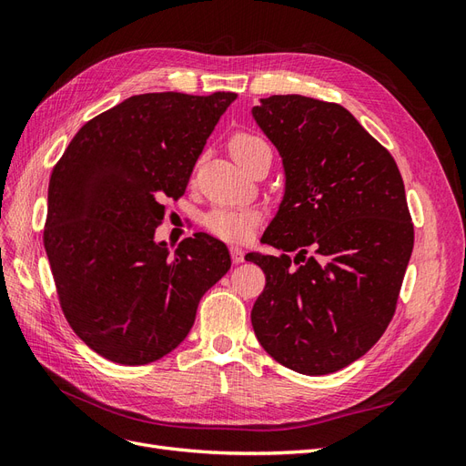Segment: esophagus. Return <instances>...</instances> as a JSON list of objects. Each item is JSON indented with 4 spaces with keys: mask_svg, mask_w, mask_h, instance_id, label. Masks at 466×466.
<instances>
[{
    "mask_svg": "<svg viewBox=\"0 0 466 466\" xmlns=\"http://www.w3.org/2000/svg\"><path fill=\"white\" fill-rule=\"evenodd\" d=\"M229 250H231V260H233V264H241V262L245 260V250H243L241 247L233 245Z\"/></svg>",
    "mask_w": 466,
    "mask_h": 466,
    "instance_id": "1",
    "label": "esophagus"
}]
</instances>
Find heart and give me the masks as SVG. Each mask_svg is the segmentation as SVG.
<instances>
[{
  "label": "heart",
  "instance_id": "b5f03b06",
  "mask_svg": "<svg viewBox=\"0 0 466 466\" xmlns=\"http://www.w3.org/2000/svg\"><path fill=\"white\" fill-rule=\"evenodd\" d=\"M264 147H268L264 139L248 132L235 134L229 142L231 155L241 167H245L250 161L252 155ZM257 223H258V214L250 208L219 206L208 211L204 216L206 229L221 238H228V241H245V238H248L252 231H255Z\"/></svg>",
  "mask_w": 466,
  "mask_h": 466
}]
</instances>
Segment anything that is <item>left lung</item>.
<instances>
[{"instance_id":"1","label":"left lung","mask_w":466,"mask_h":466,"mask_svg":"<svg viewBox=\"0 0 466 466\" xmlns=\"http://www.w3.org/2000/svg\"><path fill=\"white\" fill-rule=\"evenodd\" d=\"M252 118L286 175L260 238L281 255L245 257L266 276L252 329L286 368L334 373L368 354L397 309L414 247L404 182L390 153L340 105L272 95Z\"/></svg>"}]
</instances>
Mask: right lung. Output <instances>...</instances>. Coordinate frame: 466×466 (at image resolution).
I'll return each mask as SVG.
<instances>
[{
	"label": "right lung",
	"mask_w": 466,
	"mask_h": 466,
	"mask_svg": "<svg viewBox=\"0 0 466 466\" xmlns=\"http://www.w3.org/2000/svg\"><path fill=\"white\" fill-rule=\"evenodd\" d=\"M237 95L144 93L89 120L54 167L45 248L69 327L98 356L146 365L188 336L202 295L231 268L196 233L171 255L155 229L180 198Z\"/></svg>",
	"instance_id": "obj_1"
}]
</instances>
